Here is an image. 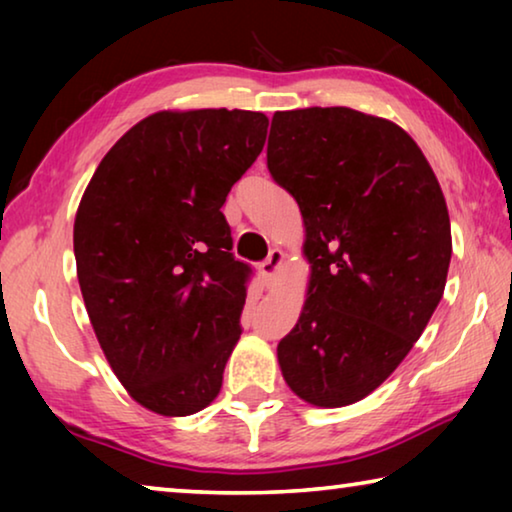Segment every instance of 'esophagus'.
<instances>
[{
  "label": "esophagus",
  "instance_id": "esophagus-1",
  "mask_svg": "<svg viewBox=\"0 0 512 512\" xmlns=\"http://www.w3.org/2000/svg\"><path fill=\"white\" fill-rule=\"evenodd\" d=\"M282 259H284V253H282L280 248H273L271 253H268V257L264 259V262L259 264V271H262L264 280H273V277L277 275V271H280Z\"/></svg>",
  "mask_w": 512,
  "mask_h": 512
}]
</instances>
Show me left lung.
I'll return each instance as SVG.
<instances>
[{
	"mask_svg": "<svg viewBox=\"0 0 512 512\" xmlns=\"http://www.w3.org/2000/svg\"><path fill=\"white\" fill-rule=\"evenodd\" d=\"M266 164L296 198L311 264L307 302L277 345L302 400H363L400 366L443 298L447 203L420 146L352 108L275 112Z\"/></svg>",
	"mask_w": 512,
	"mask_h": 512,
	"instance_id": "left-lung-1",
	"label": "left lung"
}]
</instances>
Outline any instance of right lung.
Segmentation results:
<instances>
[{
  "label": "right lung",
  "mask_w": 512,
  "mask_h": 512,
  "mask_svg": "<svg viewBox=\"0 0 512 512\" xmlns=\"http://www.w3.org/2000/svg\"><path fill=\"white\" fill-rule=\"evenodd\" d=\"M250 110H162L106 153L81 198L74 257L90 323L128 395L192 415L221 391L253 268L221 207L262 153Z\"/></svg>",
  "instance_id": "obj_1"
}]
</instances>
